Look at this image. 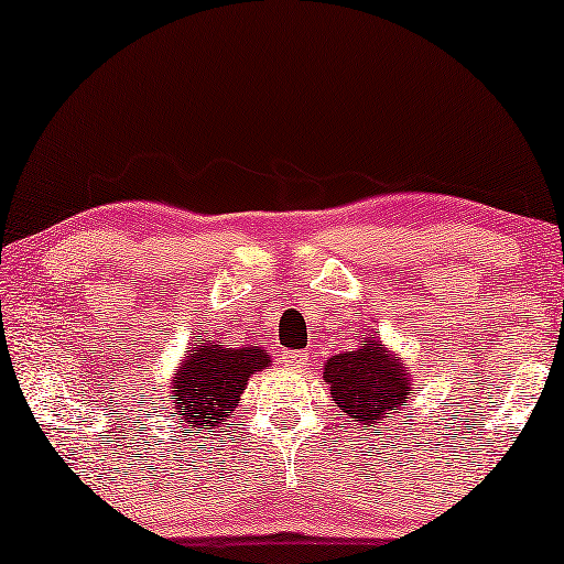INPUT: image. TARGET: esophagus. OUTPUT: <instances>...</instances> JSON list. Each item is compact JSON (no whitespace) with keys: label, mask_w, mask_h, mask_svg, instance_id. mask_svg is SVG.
Listing matches in <instances>:
<instances>
[{"label":"esophagus","mask_w":564,"mask_h":564,"mask_svg":"<svg viewBox=\"0 0 564 564\" xmlns=\"http://www.w3.org/2000/svg\"><path fill=\"white\" fill-rule=\"evenodd\" d=\"M284 365L292 369H303L307 365V354L303 351H284Z\"/></svg>","instance_id":"34e87169"}]
</instances>
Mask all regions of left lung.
Masks as SVG:
<instances>
[{"label": "left lung", "instance_id": "8db88e82", "mask_svg": "<svg viewBox=\"0 0 564 564\" xmlns=\"http://www.w3.org/2000/svg\"><path fill=\"white\" fill-rule=\"evenodd\" d=\"M323 382L341 413L359 421L357 426L380 431L384 421L403 411L413 392V372L403 357L380 341V330L367 334L357 349L326 359Z\"/></svg>", "mask_w": 564, "mask_h": 564}]
</instances>
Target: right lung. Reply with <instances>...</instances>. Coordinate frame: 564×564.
I'll return each mask as SVG.
<instances>
[{"label": "right lung", "instance_id": "1", "mask_svg": "<svg viewBox=\"0 0 564 564\" xmlns=\"http://www.w3.org/2000/svg\"><path fill=\"white\" fill-rule=\"evenodd\" d=\"M272 367L264 346H230L223 341L189 344L180 367L169 380V408L184 434H203L234 426L246 384L257 372Z\"/></svg>", "mask_w": 564, "mask_h": 564}]
</instances>
